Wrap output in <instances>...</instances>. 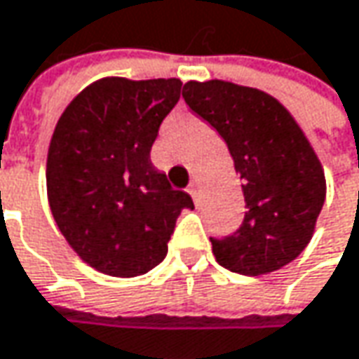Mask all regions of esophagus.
<instances>
[{
	"instance_id": "esophagus-1",
	"label": "esophagus",
	"mask_w": 359,
	"mask_h": 359,
	"mask_svg": "<svg viewBox=\"0 0 359 359\" xmlns=\"http://www.w3.org/2000/svg\"><path fill=\"white\" fill-rule=\"evenodd\" d=\"M188 191L194 200H198V196H200V186H198V182H191V184H189Z\"/></svg>"
}]
</instances>
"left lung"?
<instances>
[{"label": "left lung", "instance_id": "left-lung-1", "mask_svg": "<svg viewBox=\"0 0 359 359\" xmlns=\"http://www.w3.org/2000/svg\"><path fill=\"white\" fill-rule=\"evenodd\" d=\"M184 100L228 145L241 173V228L210 238L216 260L238 275H266L295 260L325 202L323 168L291 113L259 88L186 82Z\"/></svg>", "mask_w": 359, "mask_h": 359}]
</instances>
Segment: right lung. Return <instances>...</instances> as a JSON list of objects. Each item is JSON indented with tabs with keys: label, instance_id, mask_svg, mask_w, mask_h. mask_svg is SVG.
I'll use <instances>...</instances> for the list:
<instances>
[{
	"label": "right lung",
	"instance_id": "1",
	"mask_svg": "<svg viewBox=\"0 0 359 359\" xmlns=\"http://www.w3.org/2000/svg\"><path fill=\"white\" fill-rule=\"evenodd\" d=\"M180 93L177 79H102L58 118L46 163L50 210L74 252L104 275L139 277L157 266L177 216L194 208L151 163Z\"/></svg>",
	"mask_w": 359,
	"mask_h": 359
}]
</instances>
